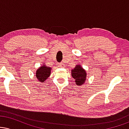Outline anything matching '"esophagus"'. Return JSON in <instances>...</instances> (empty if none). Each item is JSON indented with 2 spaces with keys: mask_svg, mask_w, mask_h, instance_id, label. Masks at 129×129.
<instances>
[{
  "mask_svg": "<svg viewBox=\"0 0 129 129\" xmlns=\"http://www.w3.org/2000/svg\"><path fill=\"white\" fill-rule=\"evenodd\" d=\"M59 66L61 68H63V67H65V64L63 62H60L59 64Z\"/></svg>",
  "mask_w": 129,
  "mask_h": 129,
  "instance_id": "1",
  "label": "esophagus"
}]
</instances>
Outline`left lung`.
<instances>
[{"mask_svg": "<svg viewBox=\"0 0 129 129\" xmlns=\"http://www.w3.org/2000/svg\"><path fill=\"white\" fill-rule=\"evenodd\" d=\"M71 73L77 85L81 86L85 83L87 79V72L81 65L78 64L75 66V67L71 70Z\"/></svg>", "mask_w": 129, "mask_h": 129, "instance_id": "left-lung-1", "label": "left lung"}]
</instances>
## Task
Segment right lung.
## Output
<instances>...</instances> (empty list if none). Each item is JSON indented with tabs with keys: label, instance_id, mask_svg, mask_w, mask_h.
<instances>
[{
	"label": "right lung",
	"instance_id": "right-lung-1",
	"mask_svg": "<svg viewBox=\"0 0 129 129\" xmlns=\"http://www.w3.org/2000/svg\"><path fill=\"white\" fill-rule=\"evenodd\" d=\"M51 69V67L46 66L45 63H43L42 66L38 68L36 72V76L38 81L42 83L45 82L50 76Z\"/></svg>",
	"mask_w": 129,
	"mask_h": 129
}]
</instances>
